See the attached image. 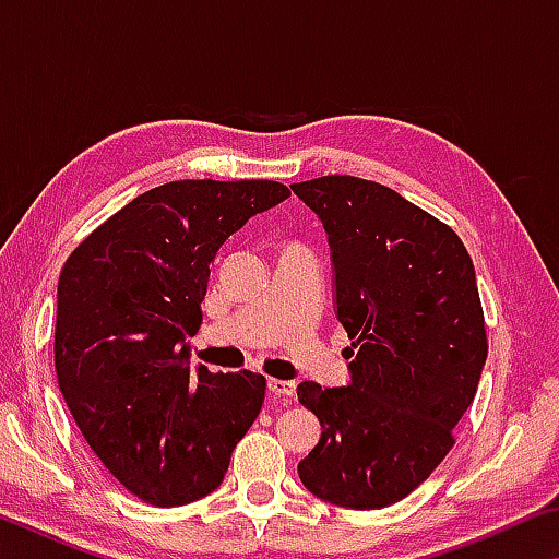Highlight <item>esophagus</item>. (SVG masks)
<instances>
[{
    "mask_svg": "<svg viewBox=\"0 0 559 559\" xmlns=\"http://www.w3.org/2000/svg\"><path fill=\"white\" fill-rule=\"evenodd\" d=\"M269 390L278 396H293L296 394V382L288 380H269Z\"/></svg>",
    "mask_w": 559,
    "mask_h": 559,
    "instance_id": "1",
    "label": "esophagus"
}]
</instances>
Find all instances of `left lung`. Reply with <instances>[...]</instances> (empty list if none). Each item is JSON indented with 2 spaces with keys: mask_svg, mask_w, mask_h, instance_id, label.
Instances as JSON below:
<instances>
[{
  "mask_svg": "<svg viewBox=\"0 0 559 559\" xmlns=\"http://www.w3.org/2000/svg\"><path fill=\"white\" fill-rule=\"evenodd\" d=\"M323 222L349 384H298L323 433L298 463L310 493L380 510L412 493L453 447L488 357L466 246L394 189L349 175L290 185Z\"/></svg>",
  "mask_w": 559,
  "mask_h": 559,
  "instance_id": "1",
  "label": "left lung"
}]
</instances>
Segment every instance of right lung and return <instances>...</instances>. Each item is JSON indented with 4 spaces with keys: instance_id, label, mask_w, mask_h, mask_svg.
Segmentation results:
<instances>
[{
    "instance_id": "right-lung-1",
    "label": "right lung",
    "mask_w": 559,
    "mask_h": 559,
    "mask_svg": "<svg viewBox=\"0 0 559 559\" xmlns=\"http://www.w3.org/2000/svg\"><path fill=\"white\" fill-rule=\"evenodd\" d=\"M271 179H179L122 206L59 276L56 377L93 453L132 496L187 506L222 486L266 377L189 367L210 263L253 214L288 200Z\"/></svg>"
}]
</instances>
